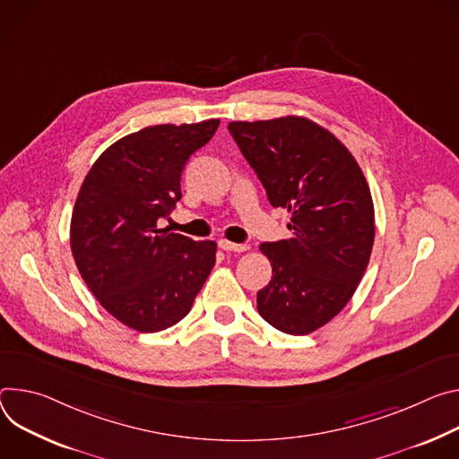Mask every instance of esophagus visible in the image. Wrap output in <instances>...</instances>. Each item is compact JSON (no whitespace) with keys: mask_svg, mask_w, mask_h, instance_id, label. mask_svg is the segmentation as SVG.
<instances>
[{"mask_svg":"<svg viewBox=\"0 0 459 459\" xmlns=\"http://www.w3.org/2000/svg\"><path fill=\"white\" fill-rule=\"evenodd\" d=\"M219 246H221V249H224V251H246V249H247V244H235V242H230V240H226V238H221V240H219Z\"/></svg>","mask_w":459,"mask_h":459,"instance_id":"1","label":"esophagus"}]
</instances>
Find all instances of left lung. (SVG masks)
<instances>
[{
  "mask_svg": "<svg viewBox=\"0 0 459 459\" xmlns=\"http://www.w3.org/2000/svg\"><path fill=\"white\" fill-rule=\"evenodd\" d=\"M228 129L291 238L261 244L272 281L257 310L273 328L307 335L332 321L363 279L374 246V202L351 152L302 117L230 122Z\"/></svg>",
  "mask_w": 459,
  "mask_h": 459,
  "instance_id": "obj_1",
  "label": "left lung"
}]
</instances>
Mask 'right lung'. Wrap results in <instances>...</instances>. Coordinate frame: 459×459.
<instances>
[{
	"instance_id": "1",
	"label": "right lung",
	"mask_w": 459,
	"mask_h": 459,
	"mask_svg": "<svg viewBox=\"0 0 459 459\" xmlns=\"http://www.w3.org/2000/svg\"><path fill=\"white\" fill-rule=\"evenodd\" d=\"M221 120L143 127L89 169L71 219V249L92 295L126 326L151 333L184 319L215 266L217 244L159 228L182 198L180 177Z\"/></svg>"
}]
</instances>
